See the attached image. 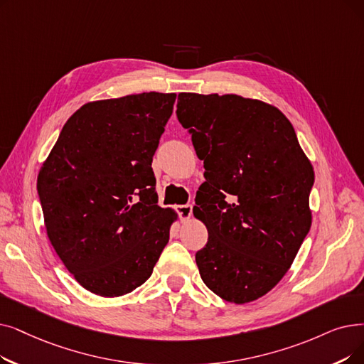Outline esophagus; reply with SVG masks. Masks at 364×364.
<instances>
[{
  "instance_id": "34e87169",
  "label": "esophagus",
  "mask_w": 364,
  "mask_h": 364,
  "mask_svg": "<svg viewBox=\"0 0 364 364\" xmlns=\"http://www.w3.org/2000/svg\"><path fill=\"white\" fill-rule=\"evenodd\" d=\"M176 210H177L180 218H181L183 221H186V220H188V218L192 217L193 205H191V203H187V205H178V207H176Z\"/></svg>"
}]
</instances>
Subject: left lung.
Listing matches in <instances>:
<instances>
[{"label": "left lung", "mask_w": 364, "mask_h": 364, "mask_svg": "<svg viewBox=\"0 0 364 364\" xmlns=\"http://www.w3.org/2000/svg\"><path fill=\"white\" fill-rule=\"evenodd\" d=\"M177 117L205 168L193 208L208 229L200 278L226 302H252L287 274L311 229L312 165L290 120L263 101L183 92Z\"/></svg>", "instance_id": "1"}]
</instances>
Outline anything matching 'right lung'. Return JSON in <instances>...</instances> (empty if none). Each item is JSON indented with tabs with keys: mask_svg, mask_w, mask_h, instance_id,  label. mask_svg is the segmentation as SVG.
<instances>
[{
	"mask_svg": "<svg viewBox=\"0 0 364 364\" xmlns=\"http://www.w3.org/2000/svg\"><path fill=\"white\" fill-rule=\"evenodd\" d=\"M176 98L144 92L85 104L38 172L47 236L93 294L139 287L169 241L177 213L157 205L151 162Z\"/></svg>",
	"mask_w": 364,
	"mask_h": 364,
	"instance_id": "1",
	"label": "right lung"
}]
</instances>
